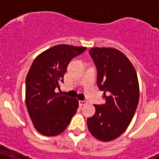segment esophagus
Instances as JSON below:
<instances>
[{
	"instance_id": "obj_1",
	"label": "esophagus",
	"mask_w": 159,
	"mask_h": 159,
	"mask_svg": "<svg viewBox=\"0 0 159 159\" xmlns=\"http://www.w3.org/2000/svg\"><path fill=\"white\" fill-rule=\"evenodd\" d=\"M88 104V101L84 100V101H79V105L80 106H83V105H85Z\"/></svg>"
}]
</instances>
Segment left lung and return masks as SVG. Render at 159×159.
Returning <instances> with one entry per match:
<instances>
[{
  "mask_svg": "<svg viewBox=\"0 0 159 159\" xmlns=\"http://www.w3.org/2000/svg\"><path fill=\"white\" fill-rule=\"evenodd\" d=\"M90 56L97 68V84L104 91V105H94L95 113L88 118L89 131L102 142L119 137L129 127L139 101L137 73L118 50L93 48Z\"/></svg>",
  "mask_w": 159,
  "mask_h": 159,
  "instance_id": "1",
  "label": "left lung"
}]
</instances>
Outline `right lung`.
I'll list each match as a JSON object with an SVG mask.
<instances>
[{"label": "right lung", "instance_id": "1", "mask_svg": "<svg viewBox=\"0 0 159 159\" xmlns=\"http://www.w3.org/2000/svg\"><path fill=\"white\" fill-rule=\"evenodd\" d=\"M87 48L59 44L40 54L26 77L25 102L38 132L54 136L63 132L78 108V101L55 92L73 57Z\"/></svg>", "mask_w": 159, "mask_h": 159}]
</instances>
